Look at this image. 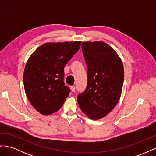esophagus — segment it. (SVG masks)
<instances>
[{"label":"esophagus","mask_w":156,"mask_h":156,"mask_svg":"<svg viewBox=\"0 0 156 156\" xmlns=\"http://www.w3.org/2000/svg\"><path fill=\"white\" fill-rule=\"evenodd\" d=\"M70 88H71V90H72L73 92H75V86H72L70 87Z\"/></svg>","instance_id":"1"}]
</instances>
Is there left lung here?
<instances>
[{
	"instance_id": "1",
	"label": "left lung",
	"mask_w": 156,
	"mask_h": 156,
	"mask_svg": "<svg viewBox=\"0 0 156 156\" xmlns=\"http://www.w3.org/2000/svg\"><path fill=\"white\" fill-rule=\"evenodd\" d=\"M87 66V88L77 96L81 111L92 120L107 116L119 101L123 87L124 70L120 56L102 41L81 44Z\"/></svg>"
}]
</instances>
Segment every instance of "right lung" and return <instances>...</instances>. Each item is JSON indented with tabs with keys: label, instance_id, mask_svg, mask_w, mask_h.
<instances>
[{
	"label": "right lung",
	"instance_id": "add662e5",
	"mask_svg": "<svg viewBox=\"0 0 156 156\" xmlns=\"http://www.w3.org/2000/svg\"><path fill=\"white\" fill-rule=\"evenodd\" d=\"M81 43L49 42L39 47L28 60L23 73L25 90L32 105L41 114L49 115L58 111L69 96L64 68Z\"/></svg>",
	"mask_w": 156,
	"mask_h": 156
}]
</instances>
